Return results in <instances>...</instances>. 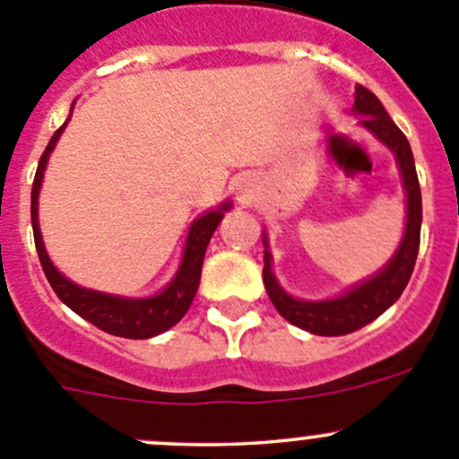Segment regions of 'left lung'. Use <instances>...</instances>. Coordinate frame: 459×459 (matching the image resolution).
<instances>
[{"instance_id": "obj_1", "label": "left lung", "mask_w": 459, "mask_h": 459, "mask_svg": "<svg viewBox=\"0 0 459 459\" xmlns=\"http://www.w3.org/2000/svg\"><path fill=\"white\" fill-rule=\"evenodd\" d=\"M353 110L362 115V126H367L373 135H377V140H382L395 152L402 179H404L406 200H409L406 204L409 206L406 208V230L400 248L382 273H377L364 284L355 286L342 298L326 299V302H304V299H293L290 295H286L271 273V253L264 251L262 277L273 307L280 311L281 317H286L290 324L304 328V331L313 333V335H346V333L358 331V328L373 322L375 317L382 316L393 302H397L402 290L409 284L420 251L422 193H420L413 151H411L409 140L395 126V122L388 117L382 101L362 84L355 86ZM264 247H266V239H264Z\"/></svg>"}]
</instances>
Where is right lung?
I'll list each match as a JSON object with an SVG mask.
<instances>
[{"label":"right lung","instance_id":"right-lung-1","mask_svg":"<svg viewBox=\"0 0 459 459\" xmlns=\"http://www.w3.org/2000/svg\"><path fill=\"white\" fill-rule=\"evenodd\" d=\"M64 128H66V124L55 131V135L50 137L46 151L41 152L30 193L32 235H35V248L37 255H39L41 268H44L46 280L53 286L55 295H57L71 311H75L77 316L88 319V322L95 324L101 331L110 333V335L128 337V340H143V337L160 335V333L175 326V324L184 317V313L188 311V307H191L193 298H195L197 293V286H200L204 253H206L208 242H211L217 224H220L221 217H224V211L230 208V204H221L217 211L206 212L200 220L193 221L191 230H188L186 248H184L182 266H179L178 275L170 281L169 289L161 290L155 298L124 299L115 298V295L82 289V286L68 281L66 277L50 264L48 255H46L44 242H41L39 224H37V197H39V186L41 178H44L46 161H48L50 151H53L55 142L59 140Z\"/></svg>","mask_w":459,"mask_h":459}]
</instances>
